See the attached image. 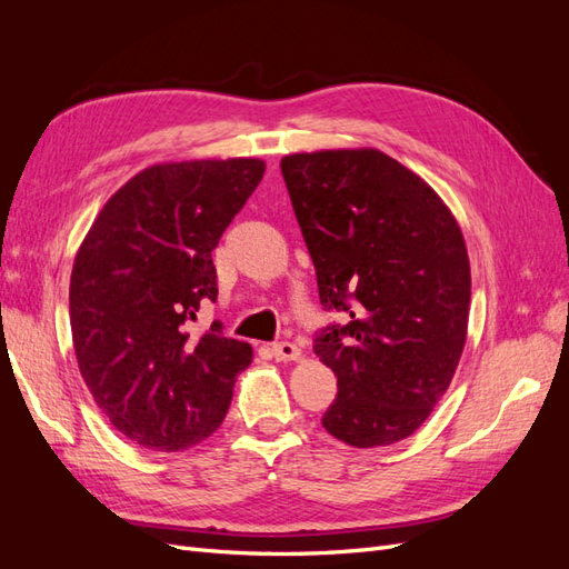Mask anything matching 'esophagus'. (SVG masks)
Wrapping results in <instances>:
<instances>
[{"instance_id":"esophagus-1","label":"esophagus","mask_w":569,"mask_h":569,"mask_svg":"<svg viewBox=\"0 0 569 569\" xmlns=\"http://www.w3.org/2000/svg\"><path fill=\"white\" fill-rule=\"evenodd\" d=\"M272 356H274V360H297L301 356V349L291 341H274Z\"/></svg>"}]
</instances>
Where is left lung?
I'll list each match as a JSON object with an SVG mask.
<instances>
[{"label": "left lung", "mask_w": 569, "mask_h": 569, "mask_svg": "<svg viewBox=\"0 0 569 569\" xmlns=\"http://www.w3.org/2000/svg\"><path fill=\"white\" fill-rule=\"evenodd\" d=\"M322 311L313 351L337 377L322 427L372 449L410 437L449 389L468 335L470 261L425 180L377 149L284 157Z\"/></svg>", "instance_id": "8db88e82"}]
</instances>
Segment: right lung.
I'll use <instances>...</instances> for the list:
<instances>
[{"instance_id":"1","label":"right lung","mask_w":569,"mask_h":569,"mask_svg":"<svg viewBox=\"0 0 569 569\" xmlns=\"http://www.w3.org/2000/svg\"><path fill=\"white\" fill-rule=\"evenodd\" d=\"M258 159L151 166L107 201L76 256L71 330L82 380L120 435L151 451L211 437L251 347L192 335L218 299L213 249L263 178Z\"/></svg>"}]
</instances>
